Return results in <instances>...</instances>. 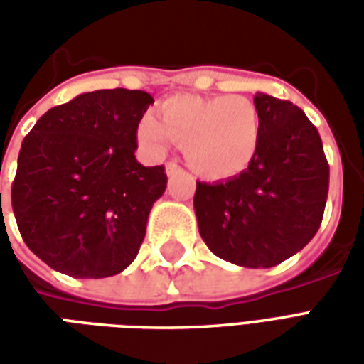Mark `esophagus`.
<instances>
[{
    "label": "esophagus",
    "instance_id": "1",
    "mask_svg": "<svg viewBox=\"0 0 364 364\" xmlns=\"http://www.w3.org/2000/svg\"><path fill=\"white\" fill-rule=\"evenodd\" d=\"M166 173H167V177H171V175L181 173V167L177 166L175 161H169V164H166Z\"/></svg>",
    "mask_w": 364,
    "mask_h": 364
}]
</instances>
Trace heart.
<instances>
[{
    "label": "heart",
    "instance_id": "obj_1",
    "mask_svg": "<svg viewBox=\"0 0 364 364\" xmlns=\"http://www.w3.org/2000/svg\"><path fill=\"white\" fill-rule=\"evenodd\" d=\"M138 144L151 156L166 154L169 140L183 146L187 166L203 179L222 181L252 166L261 142V117L244 95H173L136 127Z\"/></svg>",
    "mask_w": 364,
    "mask_h": 364
}]
</instances>
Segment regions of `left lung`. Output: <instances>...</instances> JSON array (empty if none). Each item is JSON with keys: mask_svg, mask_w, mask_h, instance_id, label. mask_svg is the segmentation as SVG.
<instances>
[{"mask_svg": "<svg viewBox=\"0 0 364 364\" xmlns=\"http://www.w3.org/2000/svg\"><path fill=\"white\" fill-rule=\"evenodd\" d=\"M261 142L252 166L195 191L198 232L220 259L247 269L279 265L320 228L329 166L318 130L290 101L257 91Z\"/></svg>", "mask_w": 364, "mask_h": 364, "instance_id": "obj_1", "label": "left lung"}]
</instances>
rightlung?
Wrapping results in <instances>:
<instances>
[{
  "mask_svg": "<svg viewBox=\"0 0 364 364\" xmlns=\"http://www.w3.org/2000/svg\"><path fill=\"white\" fill-rule=\"evenodd\" d=\"M151 103L140 90L85 91L25 136L13 213L28 250L54 271L103 279L136 259L167 187L164 166L144 167L134 156L136 127Z\"/></svg>",
  "mask_w": 364,
  "mask_h": 364,
  "instance_id": "add662e5",
  "label": "right lung"
}]
</instances>
